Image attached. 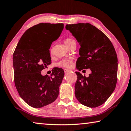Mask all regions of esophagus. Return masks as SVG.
Here are the masks:
<instances>
[{"mask_svg": "<svg viewBox=\"0 0 131 131\" xmlns=\"http://www.w3.org/2000/svg\"><path fill=\"white\" fill-rule=\"evenodd\" d=\"M63 70H64V72H65V73H67V72H69V71L70 70L68 69H64Z\"/></svg>", "mask_w": 131, "mask_h": 131, "instance_id": "1", "label": "esophagus"}]
</instances>
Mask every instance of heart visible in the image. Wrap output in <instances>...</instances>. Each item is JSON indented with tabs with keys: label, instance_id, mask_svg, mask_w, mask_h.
Here are the masks:
<instances>
[{
	"label": "heart",
	"instance_id": "obj_1",
	"mask_svg": "<svg viewBox=\"0 0 131 131\" xmlns=\"http://www.w3.org/2000/svg\"><path fill=\"white\" fill-rule=\"evenodd\" d=\"M65 43L66 44V46L69 47L70 46L72 45L73 43H76V41L73 39L71 38V37H67L65 40ZM50 52H52V50H51ZM73 61L72 59H63L62 60L59 61V62L56 63V65L58 67L61 68H69L71 67L72 65Z\"/></svg>",
	"mask_w": 131,
	"mask_h": 131
}]
</instances>
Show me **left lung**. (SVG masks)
Returning a JSON list of instances; mask_svg holds the SVG:
<instances>
[{
  "label": "left lung",
  "instance_id": "1",
  "mask_svg": "<svg viewBox=\"0 0 131 131\" xmlns=\"http://www.w3.org/2000/svg\"><path fill=\"white\" fill-rule=\"evenodd\" d=\"M80 48L76 68L90 69L88 77L76 72L75 96L79 102L89 107H96L107 100L116 88L118 59L112 42L105 34L89 23L66 25Z\"/></svg>",
  "mask_w": 131,
  "mask_h": 131
}]
</instances>
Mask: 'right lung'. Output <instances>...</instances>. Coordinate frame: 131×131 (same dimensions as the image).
I'll return each instance as SVG.
<instances>
[{"instance_id":"obj_1","label":"right lung","mask_w":131,"mask_h":131,"mask_svg":"<svg viewBox=\"0 0 131 131\" xmlns=\"http://www.w3.org/2000/svg\"><path fill=\"white\" fill-rule=\"evenodd\" d=\"M63 26V24L50 23L33 26L22 36L13 54L15 87L31 107L49 105L58 96L63 70L55 68L51 76H42L41 71L51 63L49 49L60 36Z\"/></svg>"}]
</instances>
